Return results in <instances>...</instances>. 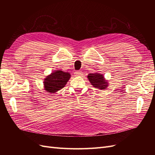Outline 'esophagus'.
<instances>
[{"label":"esophagus","mask_w":155,"mask_h":155,"mask_svg":"<svg viewBox=\"0 0 155 155\" xmlns=\"http://www.w3.org/2000/svg\"><path fill=\"white\" fill-rule=\"evenodd\" d=\"M75 74H76V76H81V75L83 74L81 71H76V72H75Z\"/></svg>","instance_id":"obj_1"}]
</instances>
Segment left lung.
<instances>
[{"mask_svg": "<svg viewBox=\"0 0 155 155\" xmlns=\"http://www.w3.org/2000/svg\"><path fill=\"white\" fill-rule=\"evenodd\" d=\"M87 78L94 87L101 89V90L106 89L109 85V82L106 80L104 75L100 73L96 72L94 74H88Z\"/></svg>", "mask_w": 155, "mask_h": 155, "instance_id": "left-lung-1", "label": "left lung"}]
</instances>
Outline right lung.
I'll return each mask as SVG.
<instances>
[{
  "instance_id": "obj_1",
  "label": "right lung",
  "mask_w": 155,
  "mask_h": 155,
  "mask_svg": "<svg viewBox=\"0 0 155 155\" xmlns=\"http://www.w3.org/2000/svg\"><path fill=\"white\" fill-rule=\"evenodd\" d=\"M71 75L61 70H54L44 79V90L50 94L55 93L64 87Z\"/></svg>"
}]
</instances>
